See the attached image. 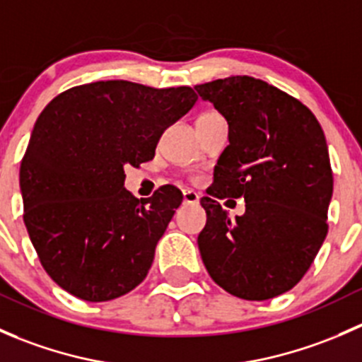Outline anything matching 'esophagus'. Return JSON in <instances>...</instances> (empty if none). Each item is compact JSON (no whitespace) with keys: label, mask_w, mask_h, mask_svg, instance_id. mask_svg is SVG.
<instances>
[{"label":"esophagus","mask_w":362,"mask_h":362,"mask_svg":"<svg viewBox=\"0 0 362 362\" xmlns=\"http://www.w3.org/2000/svg\"><path fill=\"white\" fill-rule=\"evenodd\" d=\"M184 203L185 204L199 203V194H198V192L191 191V189H187V191H184Z\"/></svg>","instance_id":"34e87169"}]
</instances>
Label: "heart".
<instances>
[{
	"mask_svg": "<svg viewBox=\"0 0 362 362\" xmlns=\"http://www.w3.org/2000/svg\"><path fill=\"white\" fill-rule=\"evenodd\" d=\"M218 117H221V113L210 110V112H203L202 115L198 117V120H211V119H218Z\"/></svg>",
	"mask_w": 362,
	"mask_h": 362,
	"instance_id": "heart-1",
	"label": "heart"
}]
</instances>
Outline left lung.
<instances>
[{
	"label": "left lung",
	"mask_w": 362,
	"mask_h": 362,
	"mask_svg": "<svg viewBox=\"0 0 362 362\" xmlns=\"http://www.w3.org/2000/svg\"><path fill=\"white\" fill-rule=\"evenodd\" d=\"M229 126V145L202 198L206 226L198 247L217 286L264 301L291 291L327 235L333 171L312 112L264 80L238 75L196 86ZM243 197L235 221L218 199Z\"/></svg>",
	"instance_id": "8db88e82"
}]
</instances>
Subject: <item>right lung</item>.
<instances>
[{"label": "right lung", "instance_id": "1", "mask_svg": "<svg viewBox=\"0 0 362 362\" xmlns=\"http://www.w3.org/2000/svg\"><path fill=\"white\" fill-rule=\"evenodd\" d=\"M191 87L127 80L76 86L40 113L21 163L24 224L43 269L83 301H110L144 282L182 192L136 199L124 166L154 159L160 134L194 107Z\"/></svg>", "mask_w": 362, "mask_h": 362}]
</instances>
